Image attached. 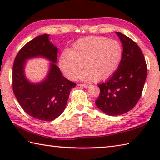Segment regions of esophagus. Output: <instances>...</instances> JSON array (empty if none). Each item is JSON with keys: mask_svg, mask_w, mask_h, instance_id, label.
Segmentation results:
<instances>
[{"mask_svg": "<svg viewBox=\"0 0 160 160\" xmlns=\"http://www.w3.org/2000/svg\"><path fill=\"white\" fill-rule=\"evenodd\" d=\"M78 85L80 86V87H82V88H90V85H87V84H78Z\"/></svg>", "mask_w": 160, "mask_h": 160, "instance_id": "esophagus-1", "label": "esophagus"}]
</instances>
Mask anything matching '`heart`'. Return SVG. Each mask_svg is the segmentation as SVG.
I'll return each mask as SVG.
<instances>
[{
	"mask_svg": "<svg viewBox=\"0 0 160 160\" xmlns=\"http://www.w3.org/2000/svg\"><path fill=\"white\" fill-rule=\"evenodd\" d=\"M123 56L121 44L106 37L90 36L77 40L71 51L64 50L59 56L62 72L70 80L77 72L78 79L100 82L107 80L120 66Z\"/></svg>",
	"mask_w": 160,
	"mask_h": 160,
	"instance_id": "b5f03b06",
	"label": "heart"
}]
</instances>
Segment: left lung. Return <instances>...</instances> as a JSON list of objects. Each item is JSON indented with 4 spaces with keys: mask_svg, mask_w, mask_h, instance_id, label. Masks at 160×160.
Returning <instances> with one entry per match:
<instances>
[{
    "mask_svg": "<svg viewBox=\"0 0 160 160\" xmlns=\"http://www.w3.org/2000/svg\"><path fill=\"white\" fill-rule=\"evenodd\" d=\"M123 46V56L118 69L106 82L98 85L96 106L106 114L129 112L138 102L147 78V66L141 49L126 35L116 32Z\"/></svg>",
    "mask_w": 160,
    "mask_h": 160,
    "instance_id": "8db88e82",
    "label": "left lung"
}]
</instances>
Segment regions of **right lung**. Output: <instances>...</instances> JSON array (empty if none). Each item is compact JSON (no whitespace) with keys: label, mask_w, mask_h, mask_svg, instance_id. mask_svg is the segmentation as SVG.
I'll return each instance as SVG.
<instances>
[{"label":"right lung","mask_w":160,"mask_h":160,"mask_svg":"<svg viewBox=\"0 0 160 160\" xmlns=\"http://www.w3.org/2000/svg\"><path fill=\"white\" fill-rule=\"evenodd\" d=\"M50 35L34 38L21 48L12 68V89L23 110L34 118L49 121L58 117L65 109L70 92L76 84L63 76L56 66L58 48L50 42ZM43 58L50 61L47 76L38 83L25 75L29 59Z\"/></svg>","instance_id":"right-lung-1"}]
</instances>
